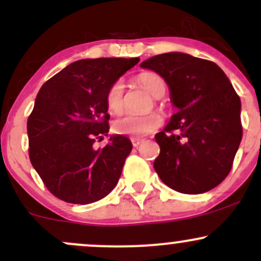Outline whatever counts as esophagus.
Returning a JSON list of instances; mask_svg holds the SVG:
<instances>
[{"instance_id": "34e87169", "label": "esophagus", "mask_w": 261, "mask_h": 261, "mask_svg": "<svg viewBox=\"0 0 261 261\" xmlns=\"http://www.w3.org/2000/svg\"><path fill=\"white\" fill-rule=\"evenodd\" d=\"M131 143H133L134 147H138L140 144H143V140H140V139H131Z\"/></svg>"}]
</instances>
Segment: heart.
I'll return each instance as SVG.
<instances>
[{
	"label": "heart",
	"instance_id": "1",
	"mask_svg": "<svg viewBox=\"0 0 261 261\" xmlns=\"http://www.w3.org/2000/svg\"><path fill=\"white\" fill-rule=\"evenodd\" d=\"M139 83L151 94L155 98H160L164 96L165 82L159 74L152 72H145L138 75ZM125 87H123L122 81H116L111 87L106 96V105L107 109L112 114H118L125 107ZM163 123V116L159 112L154 111L147 115H134V114H125L118 116L117 118L112 122V130L118 135L131 136V138H141V136L149 135L154 133L155 130L160 127Z\"/></svg>",
	"mask_w": 261,
	"mask_h": 261
}]
</instances>
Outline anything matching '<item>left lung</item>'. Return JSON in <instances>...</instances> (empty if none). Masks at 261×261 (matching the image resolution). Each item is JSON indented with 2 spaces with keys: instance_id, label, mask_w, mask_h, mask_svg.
I'll list each match as a JSON object with an SVG mask.
<instances>
[{
  "instance_id": "1",
  "label": "left lung",
  "mask_w": 261,
  "mask_h": 261,
  "mask_svg": "<svg viewBox=\"0 0 261 261\" xmlns=\"http://www.w3.org/2000/svg\"><path fill=\"white\" fill-rule=\"evenodd\" d=\"M140 65L164 78L178 109L155 135L160 146L155 172L180 193L211 191L228 175L241 143L240 97L211 60L165 53Z\"/></svg>"
}]
</instances>
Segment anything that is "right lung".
<instances>
[{
	"mask_svg": "<svg viewBox=\"0 0 261 261\" xmlns=\"http://www.w3.org/2000/svg\"><path fill=\"white\" fill-rule=\"evenodd\" d=\"M139 58H98L72 63L43 84L28 118L29 156L50 193L68 203L106 197L120 179L133 144L109 133L110 87Z\"/></svg>",
	"mask_w": 261,
	"mask_h": 261,
	"instance_id": "right-lung-1",
	"label": "right lung"
}]
</instances>
